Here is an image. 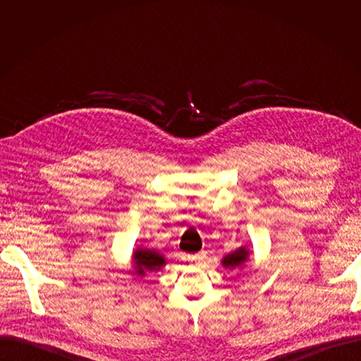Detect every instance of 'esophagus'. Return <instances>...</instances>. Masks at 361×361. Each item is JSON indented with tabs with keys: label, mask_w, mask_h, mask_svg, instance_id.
Returning <instances> with one entry per match:
<instances>
[{
	"label": "esophagus",
	"mask_w": 361,
	"mask_h": 361,
	"mask_svg": "<svg viewBox=\"0 0 361 361\" xmlns=\"http://www.w3.org/2000/svg\"><path fill=\"white\" fill-rule=\"evenodd\" d=\"M187 259L192 264H202V262L206 259V251H200L197 255H188Z\"/></svg>",
	"instance_id": "obj_1"
}]
</instances>
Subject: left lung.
I'll list each match as a JSON object with an SVG mask.
<instances>
[{"instance_id":"1","label":"left lung","mask_w":361,"mask_h":361,"mask_svg":"<svg viewBox=\"0 0 361 361\" xmlns=\"http://www.w3.org/2000/svg\"><path fill=\"white\" fill-rule=\"evenodd\" d=\"M250 259V250L247 248V245H243L239 247L238 250L232 251V253L226 255L223 259H221V265L227 269H235V268H243L247 260Z\"/></svg>"}]
</instances>
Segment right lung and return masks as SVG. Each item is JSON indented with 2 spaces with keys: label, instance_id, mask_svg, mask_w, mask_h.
<instances>
[{
  "label": "right lung",
  "instance_id": "obj_1",
  "mask_svg": "<svg viewBox=\"0 0 361 361\" xmlns=\"http://www.w3.org/2000/svg\"><path fill=\"white\" fill-rule=\"evenodd\" d=\"M166 257L161 255L155 248H143L138 247L133 256H130V269L129 272L134 277H145L147 272L161 271L162 267H166Z\"/></svg>",
  "mask_w": 361,
  "mask_h": 361
}]
</instances>
